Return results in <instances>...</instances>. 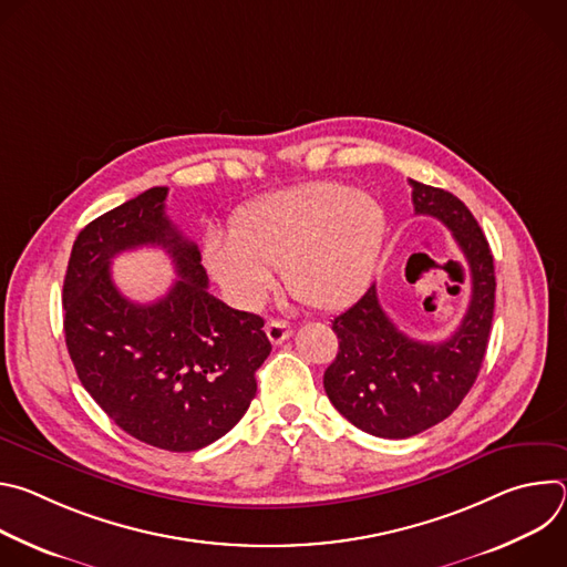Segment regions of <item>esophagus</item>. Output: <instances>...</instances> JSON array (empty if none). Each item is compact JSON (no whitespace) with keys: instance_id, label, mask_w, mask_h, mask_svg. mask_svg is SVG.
<instances>
[{"instance_id":"34e87169","label":"esophagus","mask_w":567,"mask_h":567,"mask_svg":"<svg viewBox=\"0 0 567 567\" xmlns=\"http://www.w3.org/2000/svg\"><path fill=\"white\" fill-rule=\"evenodd\" d=\"M265 332H267V337H269V341H271L274 346H280L282 341H287V339L291 337V328L287 326L285 320H269Z\"/></svg>"}]
</instances>
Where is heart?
Segmentation results:
<instances>
[{"instance_id":"obj_1","label":"heart","mask_w":567,"mask_h":567,"mask_svg":"<svg viewBox=\"0 0 567 567\" xmlns=\"http://www.w3.org/2000/svg\"><path fill=\"white\" fill-rule=\"evenodd\" d=\"M388 230L381 204L339 182H311L241 208L233 233L210 230L204 258L241 307H256L282 267L289 293L311 309L357 300L377 267Z\"/></svg>"}]
</instances>
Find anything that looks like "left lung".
Returning <instances> with one entry per match:
<instances>
[{
    "instance_id": "8db88e82",
    "label": "left lung",
    "mask_w": 567,
    "mask_h": 567,
    "mask_svg": "<svg viewBox=\"0 0 567 567\" xmlns=\"http://www.w3.org/2000/svg\"><path fill=\"white\" fill-rule=\"evenodd\" d=\"M411 186L415 213L440 219L453 233L471 276V300L460 328L442 343L399 332L374 285L332 320L339 354L322 385L348 422L385 440L413 437L460 406L487 352L496 302L494 256L471 210L442 188Z\"/></svg>"
}]
</instances>
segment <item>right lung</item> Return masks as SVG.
<instances>
[{"label": "right lung", "instance_id": "right-lung-1", "mask_svg": "<svg viewBox=\"0 0 567 567\" xmlns=\"http://www.w3.org/2000/svg\"><path fill=\"white\" fill-rule=\"evenodd\" d=\"M156 186L78 233L62 287L64 341L80 383L127 435L175 453L226 435L256 396L271 352L265 320L208 293L195 241L166 217ZM161 246L178 280L154 303H134L109 265L123 250Z\"/></svg>", "mask_w": 567, "mask_h": 567}]
</instances>
